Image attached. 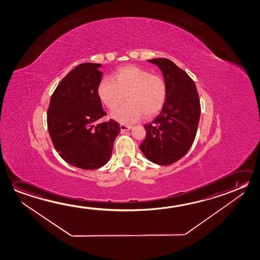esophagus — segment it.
Listing matches in <instances>:
<instances>
[{
    "mask_svg": "<svg viewBox=\"0 0 260 260\" xmlns=\"http://www.w3.org/2000/svg\"><path fill=\"white\" fill-rule=\"evenodd\" d=\"M131 128H132L131 125H126V124H120V129H121V131H123V132H124V131H129Z\"/></svg>",
    "mask_w": 260,
    "mask_h": 260,
    "instance_id": "1",
    "label": "esophagus"
}]
</instances>
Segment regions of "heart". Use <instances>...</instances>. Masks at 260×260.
<instances>
[{"instance_id": "b5f03b06", "label": "heart", "mask_w": 260, "mask_h": 260, "mask_svg": "<svg viewBox=\"0 0 260 260\" xmlns=\"http://www.w3.org/2000/svg\"><path fill=\"white\" fill-rule=\"evenodd\" d=\"M96 93L101 103L113 111L126 96L127 102L112 114L121 123H134L152 118L165 107L168 87L165 78L152 74L148 70L129 65L114 71L110 78H104L98 85Z\"/></svg>"}]
</instances>
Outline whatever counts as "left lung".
<instances>
[{"label":"left lung","instance_id":"left-lung-1","mask_svg":"<svg viewBox=\"0 0 260 260\" xmlns=\"http://www.w3.org/2000/svg\"><path fill=\"white\" fill-rule=\"evenodd\" d=\"M148 61L161 70L168 95L160 115L144 124L146 136L140 149L149 161L172 165L184 156L193 144L201 116L198 91L190 76L168 58Z\"/></svg>","mask_w":260,"mask_h":260}]
</instances>
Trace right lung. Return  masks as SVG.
<instances>
[{
  "mask_svg": "<svg viewBox=\"0 0 260 260\" xmlns=\"http://www.w3.org/2000/svg\"><path fill=\"white\" fill-rule=\"evenodd\" d=\"M100 64L82 63L62 79L50 99L47 124L56 151L75 167L95 170L107 164L119 134L115 120L98 124L107 115L96 93Z\"/></svg>",
  "mask_w": 260,
  "mask_h": 260,
  "instance_id": "obj_1",
  "label": "right lung"
}]
</instances>
